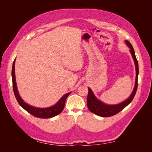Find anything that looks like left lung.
Here are the masks:
<instances>
[{
  "label": "left lung",
  "mask_w": 152,
  "mask_h": 152,
  "mask_svg": "<svg viewBox=\"0 0 152 152\" xmlns=\"http://www.w3.org/2000/svg\"><path fill=\"white\" fill-rule=\"evenodd\" d=\"M126 43L127 45V46L130 48V52L132 54V56L134 61L135 63L136 66V82H135V86L134 88L132 91V93H131V96H129L127 99L124 101V102L119 103L117 104L114 105H110L104 104L101 101L98 100L96 98L93 91L88 87L89 93L87 95V108L89 110V111L92 113H93L96 115H97L100 117H108L116 115L118 112H120L121 110H122L124 108L126 107L129 104L134 98V96L136 94L137 88V77H138V73H139V68H138V63L136 57L134 49H133L131 44L127 40H126Z\"/></svg>",
  "instance_id": "left-lung-1"
}]
</instances>
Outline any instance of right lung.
Returning a JSON list of instances; mask_svg holds the SVG:
<instances>
[{"instance_id":"right-lung-1","label":"right lung","mask_w":152,"mask_h":152,"mask_svg":"<svg viewBox=\"0 0 152 152\" xmlns=\"http://www.w3.org/2000/svg\"><path fill=\"white\" fill-rule=\"evenodd\" d=\"M15 59L12 64V87L14 94H15V97L18 101V103L20 104L21 107L24 108L26 111L28 112L29 113L31 114L36 117L40 118H52L58 115V114L62 112L65 104V101L68 95L70 93H68L64 96L58 101V102L55 104L53 107L45 108H40L34 107L32 106H30L28 104H26L24 101L21 99L20 96L18 93L16 82V77H15Z\"/></svg>"}]
</instances>
